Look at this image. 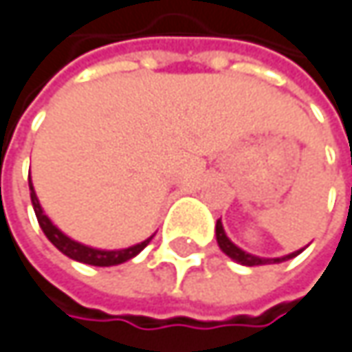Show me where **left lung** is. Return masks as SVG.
<instances>
[{
	"label": "left lung",
	"instance_id": "1",
	"mask_svg": "<svg viewBox=\"0 0 352 352\" xmlns=\"http://www.w3.org/2000/svg\"><path fill=\"white\" fill-rule=\"evenodd\" d=\"M216 240H218L220 250H222L226 256H230L232 261L244 264V266H263V264H270V263H283V261L292 258V256H296V254L300 252V250H298V252H292V254L285 256V258H258V256H252V254H248V252L240 250L236 244H232V242H230V239L224 234V228H222V222H220V220L216 222Z\"/></svg>",
	"mask_w": 352,
	"mask_h": 352
}]
</instances>
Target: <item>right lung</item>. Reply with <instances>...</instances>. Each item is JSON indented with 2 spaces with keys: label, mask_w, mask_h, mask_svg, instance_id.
Returning a JSON list of instances; mask_svg holds the SVG:
<instances>
[{
  "label": "right lung",
  "mask_w": 352,
  "mask_h": 352,
  "mask_svg": "<svg viewBox=\"0 0 352 352\" xmlns=\"http://www.w3.org/2000/svg\"><path fill=\"white\" fill-rule=\"evenodd\" d=\"M30 196H32V204H34V210H36V216H38V222L39 226H41V230H43V234L50 239V242L60 252H63L65 256H69L74 261H78V263L91 264V266H113V264H122L126 263V261H130V258H134L138 252H142L148 246V242L154 239V236H150V239L140 242L136 246H130V248H124V250H96V248H89V246H84V244L76 242V240L67 239L63 232H60L52 224V220L43 214L41 206H39L38 196L34 192L32 182H30Z\"/></svg>",
  "instance_id": "obj_1"
}]
</instances>
